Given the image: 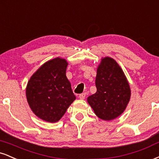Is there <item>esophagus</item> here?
I'll use <instances>...</instances> for the list:
<instances>
[{
    "label": "esophagus",
    "mask_w": 159,
    "mask_h": 159,
    "mask_svg": "<svg viewBox=\"0 0 159 159\" xmlns=\"http://www.w3.org/2000/svg\"><path fill=\"white\" fill-rule=\"evenodd\" d=\"M85 97H86V93H81V94L79 95V98L82 99V100H83V99H84Z\"/></svg>",
    "instance_id": "34e87169"
}]
</instances>
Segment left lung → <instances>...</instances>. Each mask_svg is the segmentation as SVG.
Listing matches in <instances>:
<instances>
[{
	"label": "left lung",
	"mask_w": 159,
	"mask_h": 159,
	"mask_svg": "<svg viewBox=\"0 0 159 159\" xmlns=\"http://www.w3.org/2000/svg\"><path fill=\"white\" fill-rule=\"evenodd\" d=\"M97 91L87 101L95 115L104 121H110L125 110L130 99V87L123 70L114 59H101L95 78Z\"/></svg>",
	"instance_id": "1"
}]
</instances>
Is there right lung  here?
Here are the masks:
<instances>
[{
	"mask_svg": "<svg viewBox=\"0 0 159 159\" xmlns=\"http://www.w3.org/2000/svg\"><path fill=\"white\" fill-rule=\"evenodd\" d=\"M68 63L56 58L43 64L30 78L26 89L28 104L41 119L58 121L75 100L66 76Z\"/></svg>",
	"mask_w": 159,
	"mask_h": 159,
	"instance_id": "obj_1",
	"label": "right lung"
}]
</instances>
